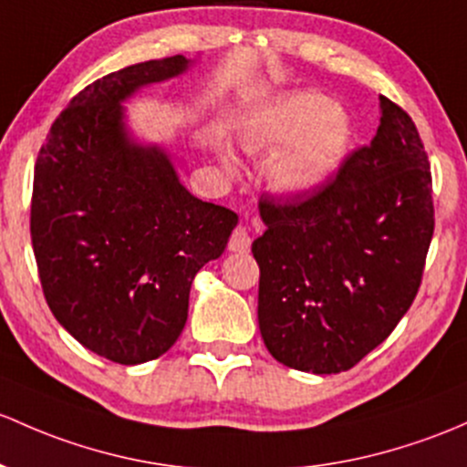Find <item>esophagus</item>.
I'll list each match as a JSON object with an SVG mask.
<instances>
[{
    "instance_id": "esophagus-1",
    "label": "esophagus",
    "mask_w": 467,
    "mask_h": 467,
    "mask_svg": "<svg viewBox=\"0 0 467 467\" xmlns=\"http://www.w3.org/2000/svg\"><path fill=\"white\" fill-rule=\"evenodd\" d=\"M248 248H250L248 230L244 228V225H237V228L233 230V234H230L228 250H233V253H246Z\"/></svg>"
}]
</instances>
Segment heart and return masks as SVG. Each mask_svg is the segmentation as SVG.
<instances>
[{"label":"heart","mask_w":467,"mask_h":467,"mask_svg":"<svg viewBox=\"0 0 467 467\" xmlns=\"http://www.w3.org/2000/svg\"><path fill=\"white\" fill-rule=\"evenodd\" d=\"M264 139L271 145H288L275 159L271 179L284 192H306L320 185L345 159L349 147V120L337 107L317 93L288 98L271 122Z\"/></svg>","instance_id":"1"}]
</instances>
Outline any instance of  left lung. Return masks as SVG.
<instances>
[{
  "instance_id": "1",
  "label": "left lung",
  "mask_w": 467,
  "mask_h": 467,
  "mask_svg": "<svg viewBox=\"0 0 467 467\" xmlns=\"http://www.w3.org/2000/svg\"><path fill=\"white\" fill-rule=\"evenodd\" d=\"M380 125L336 176L296 199L262 196L257 317L275 360L351 369L387 340L419 293L431 234V171L414 120L380 96Z\"/></svg>"
}]
</instances>
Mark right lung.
Masks as SVG:
<instances>
[{
	"label": "right lung",
	"mask_w": 467,
	"mask_h": 467,
	"mask_svg": "<svg viewBox=\"0 0 467 467\" xmlns=\"http://www.w3.org/2000/svg\"><path fill=\"white\" fill-rule=\"evenodd\" d=\"M188 65L171 56L91 82L36 161L31 239L44 297L82 347L118 365L154 360L179 340L194 275L237 225L233 210L181 185L163 150L125 131L120 102Z\"/></svg>",
	"instance_id": "1"
}]
</instances>
